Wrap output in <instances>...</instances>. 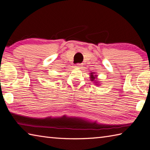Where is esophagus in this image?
<instances>
[{"label": "esophagus", "instance_id": "esophagus-1", "mask_svg": "<svg viewBox=\"0 0 150 150\" xmlns=\"http://www.w3.org/2000/svg\"><path fill=\"white\" fill-rule=\"evenodd\" d=\"M81 66H82V64H76V67H81Z\"/></svg>", "mask_w": 150, "mask_h": 150}]
</instances>
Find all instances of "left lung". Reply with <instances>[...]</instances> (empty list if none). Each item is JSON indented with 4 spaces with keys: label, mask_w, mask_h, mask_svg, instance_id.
I'll use <instances>...</instances> for the list:
<instances>
[{
    "label": "left lung",
    "mask_w": 150,
    "mask_h": 150,
    "mask_svg": "<svg viewBox=\"0 0 150 150\" xmlns=\"http://www.w3.org/2000/svg\"><path fill=\"white\" fill-rule=\"evenodd\" d=\"M91 81H94L95 79H96V77H94V76L93 75V73H91ZM97 85V84H96Z\"/></svg>",
    "instance_id": "left-lung-1"
}]
</instances>
